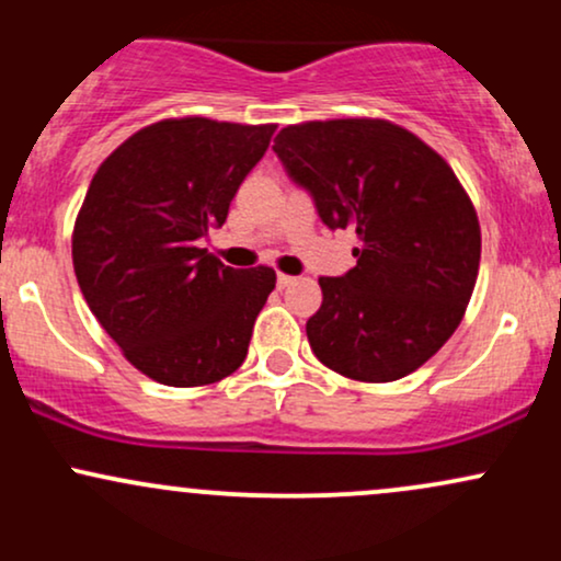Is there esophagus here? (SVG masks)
Returning a JSON list of instances; mask_svg holds the SVG:
<instances>
[{
    "instance_id": "1",
    "label": "esophagus",
    "mask_w": 561,
    "mask_h": 561,
    "mask_svg": "<svg viewBox=\"0 0 561 561\" xmlns=\"http://www.w3.org/2000/svg\"><path fill=\"white\" fill-rule=\"evenodd\" d=\"M295 282V276H287V274H279L276 276V287L279 289H285V287H289Z\"/></svg>"
}]
</instances>
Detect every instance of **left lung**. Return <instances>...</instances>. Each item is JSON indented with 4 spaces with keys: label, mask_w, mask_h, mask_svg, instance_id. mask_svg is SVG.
<instances>
[{
    "label": "left lung",
    "mask_w": 561,
    "mask_h": 561,
    "mask_svg": "<svg viewBox=\"0 0 561 561\" xmlns=\"http://www.w3.org/2000/svg\"><path fill=\"white\" fill-rule=\"evenodd\" d=\"M287 176L330 229H353L356 266L321 276L311 351L337 375L392 382L459 327L480 268V224L433 147L390 121L287 126L274 139Z\"/></svg>",
    "instance_id": "obj_1"
}]
</instances>
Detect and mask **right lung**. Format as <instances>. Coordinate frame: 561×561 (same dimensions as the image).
Wrapping results in <instances>:
<instances>
[{"instance_id":"obj_1","label":"right lung","mask_w":561,"mask_h":561,"mask_svg":"<svg viewBox=\"0 0 561 561\" xmlns=\"http://www.w3.org/2000/svg\"><path fill=\"white\" fill-rule=\"evenodd\" d=\"M276 126L169 118L94 173L73 229L89 308L141 375L171 388L229 377L248 356L274 268L224 266L199 240L268 150Z\"/></svg>"}]
</instances>
